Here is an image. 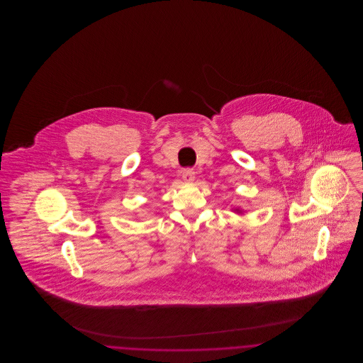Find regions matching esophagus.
I'll return each instance as SVG.
<instances>
[{
	"label": "esophagus",
	"instance_id": "34e87169",
	"mask_svg": "<svg viewBox=\"0 0 363 363\" xmlns=\"http://www.w3.org/2000/svg\"><path fill=\"white\" fill-rule=\"evenodd\" d=\"M194 177H196V175H194V172H193L191 169H185V170L182 172V178H184V181L188 182V184L194 181Z\"/></svg>",
	"mask_w": 363,
	"mask_h": 363
}]
</instances>
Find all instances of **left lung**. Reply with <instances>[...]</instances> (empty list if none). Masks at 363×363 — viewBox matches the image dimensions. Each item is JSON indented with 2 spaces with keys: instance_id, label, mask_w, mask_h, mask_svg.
Returning a JSON list of instances; mask_svg holds the SVG:
<instances>
[{
  "instance_id": "obj_1",
  "label": "left lung",
  "mask_w": 363,
  "mask_h": 363,
  "mask_svg": "<svg viewBox=\"0 0 363 363\" xmlns=\"http://www.w3.org/2000/svg\"><path fill=\"white\" fill-rule=\"evenodd\" d=\"M233 209H234V212H238V213H242V212H243L241 208H233Z\"/></svg>"
}]
</instances>
